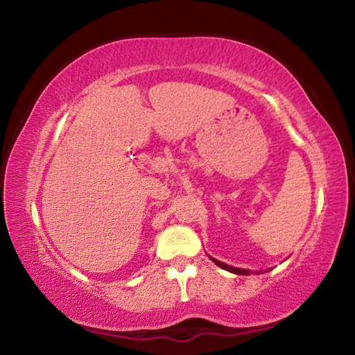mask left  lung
I'll list each match as a JSON object with an SVG mask.
<instances>
[{
    "label": "left lung",
    "instance_id": "1",
    "mask_svg": "<svg viewBox=\"0 0 355 355\" xmlns=\"http://www.w3.org/2000/svg\"><path fill=\"white\" fill-rule=\"evenodd\" d=\"M210 258V261H214L218 267H221V268H224V270H227V271H230V273H235V275H244V276H247V275H250L252 271L250 270H244V268H236V267H232V266H227V263H224V262H221V261H218V259H215V258H212V256H209ZM256 275H259V271H254Z\"/></svg>",
    "mask_w": 355,
    "mask_h": 355
}]
</instances>
